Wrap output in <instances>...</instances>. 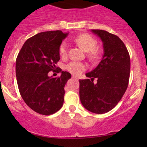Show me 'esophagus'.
Listing matches in <instances>:
<instances>
[{
    "instance_id": "esophagus-1",
    "label": "esophagus",
    "mask_w": 147,
    "mask_h": 147,
    "mask_svg": "<svg viewBox=\"0 0 147 147\" xmlns=\"http://www.w3.org/2000/svg\"><path fill=\"white\" fill-rule=\"evenodd\" d=\"M72 78H73L74 79H75V80H78V77H76V76H72Z\"/></svg>"
}]
</instances>
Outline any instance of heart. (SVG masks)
Here are the masks:
<instances>
[{
  "label": "heart",
  "instance_id": "1",
  "mask_svg": "<svg viewBox=\"0 0 147 147\" xmlns=\"http://www.w3.org/2000/svg\"><path fill=\"white\" fill-rule=\"evenodd\" d=\"M74 42L84 52H88V57L90 59H95L98 57L99 51L96 48L97 41L92 36L88 34H82L74 38ZM68 45L65 42L61 44L59 47V55L61 57L64 58L67 56ZM66 69L70 73L78 75L82 73L86 69V65L84 63L77 61H71L66 65Z\"/></svg>",
  "mask_w": 147,
  "mask_h": 147
}]
</instances>
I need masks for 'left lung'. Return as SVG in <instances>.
Instances as JSON below:
<instances>
[{
	"label": "left lung",
	"mask_w": 147,
	"mask_h": 147,
	"mask_svg": "<svg viewBox=\"0 0 147 147\" xmlns=\"http://www.w3.org/2000/svg\"><path fill=\"white\" fill-rule=\"evenodd\" d=\"M91 31L102 40L104 54L98 65L86 74L91 79L79 80V97L86 109L103 114L112 110L126 92L131 60L126 47L117 36L105 30ZM95 78L98 79L96 84Z\"/></svg>",
	"instance_id": "obj_1"
}]
</instances>
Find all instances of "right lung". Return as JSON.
<instances>
[{"mask_svg":"<svg viewBox=\"0 0 147 147\" xmlns=\"http://www.w3.org/2000/svg\"><path fill=\"white\" fill-rule=\"evenodd\" d=\"M68 34L61 30L37 34L25 42L16 58L20 94L25 104L39 114L50 115L63 106L64 87L71 75L61 68L57 70L61 72L59 77H49L48 72L56 71L59 47Z\"/></svg>","mask_w":147,"mask_h":147,"instance_id":"right-lung-1","label":"right lung"}]
</instances>
